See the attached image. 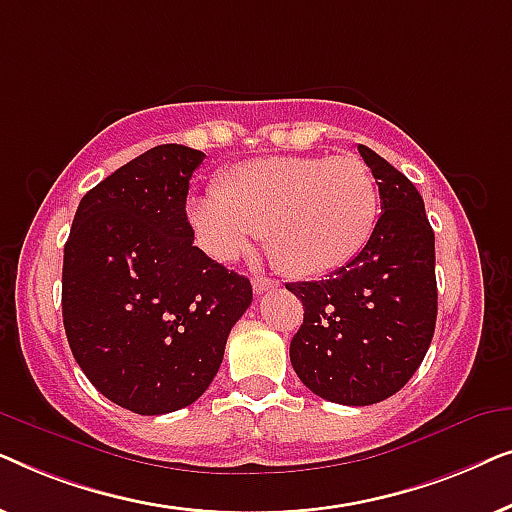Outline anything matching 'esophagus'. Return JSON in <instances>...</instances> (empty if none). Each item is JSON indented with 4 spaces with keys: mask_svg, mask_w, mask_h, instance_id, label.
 Listing matches in <instances>:
<instances>
[{
    "mask_svg": "<svg viewBox=\"0 0 512 512\" xmlns=\"http://www.w3.org/2000/svg\"><path fill=\"white\" fill-rule=\"evenodd\" d=\"M277 282L275 279H268V277H254L251 279V289H254L256 296H261V293H265L268 289H275Z\"/></svg>",
    "mask_w": 512,
    "mask_h": 512,
    "instance_id": "34e87169",
    "label": "esophagus"
}]
</instances>
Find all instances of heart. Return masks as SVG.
<instances>
[{
	"label": "heart",
	"instance_id": "obj_1",
	"mask_svg": "<svg viewBox=\"0 0 512 512\" xmlns=\"http://www.w3.org/2000/svg\"><path fill=\"white\" fill-rule=\"evenodd\" d=\"M380 195L354 156H268L221 174L214 198L188 202L200 247L233 263L265 230V249L286 275L314 279L345 268L373 235Z\"/></svg>",
	"mask_w": 512,
	"mask_h": 512
}]
</instances>
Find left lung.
<instances>
[{
    "label": "left lung",
    "mask_w": 512,
    "mask_h": 512,
    "mask_svg": "<svg viewBox=\"0 0 512 512\" xmlns=\"http://www.w3.org/2000/svg\"><path fill=\"white\" fill-rule=\"evenodd\" d=\"M361 158L380 188L382 214L366 247L319 282L286 284L303 303L291 366L314 394L373 405L415 375L438 314L436 237L415 184L373 149Z\"/></svg>",
    "instance_id": "8db88e82"
}]
</instances>
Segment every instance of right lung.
<instances>
[{
	"mask_svg": "<svg viewBox=\"0 0 512 512\" xmlns=\"http://www.w3.org/2000/svg\"><path fill=\"white\" fill-rule=\"evenodd\" d=\"M205 153L153 146L83 195L62 263V321L93 387L137 415L205 394L230 328L251 305L247 277L193 247L188 181Z\"/></svg>",
	"mask_w": 512,
	"mask_h": 512,
	"instance_id": "add662e5",
	"label": "right lung"
}]
</instances>
